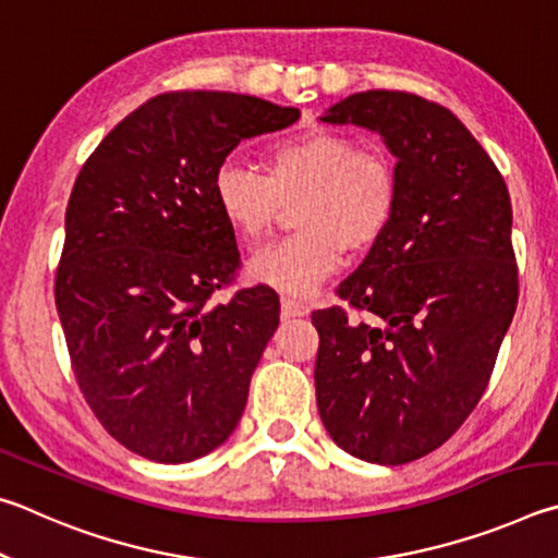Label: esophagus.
<instances>
[{"mask_svg": "<svg viewBox=\"0 0 558 558\" xmlns=\"http://www.w3.org/2000/svg\"><path fill=\"white\" fill-rule=\"evenodd\" d=\"M311 306L299 301L294 296H281V316L284 318H299V316H308Z\"/></svg>", "mask_w": 558, "mask_h": 558, "instance_id": "34e87169", "label": "esophagus"}]
</instances>
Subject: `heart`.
<instances>
[{
	"label": "heart",
	"mask_w": 558,
	"mask_h": 558,
	"mask_svg": "<svg viewBox=\"0 0 558 558\" xmlns=\"http://www.w3.org/2000/svg\"><path fill=\"white\" fill-rule=\"evenodd\" d=\"M264 175L225 163L213 179L222 220L242 244L271 230L281 203L301 198V232L254 254L247 274L271 289L306 296L338 271L350 252H367L385 238L397 210V171L389 156L357 149L355 140L324 126L271 144Z\"/></svg>",
	"instance_id": "1"
}]
</instances>
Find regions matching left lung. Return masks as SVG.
<instances>
[{"mask_svg":"<svg viewBox=\"0 0 558 558\" xmlns=\"http://www.w3.org/2000/svg\"><path fill=\"white\" fill-rule=\"evenodd\" d=\"M320 120L383 136L397 159L392 225L314 311L316 404L330 438L367 463L402 465L451 438L490 379L517 308L512 203L500 171L446 107L365 90Z\"/></svg>","mask_w":558,"mask_h":558,"instance_id":"1","label":"left lung"}]
</instances>
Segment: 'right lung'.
Masks as SVG:
<instances>
[{
	"label": "right lung",
	"mask_w": 558,
	"mask_h": 558,
	"mask_svg": "<svg viewBox=\"0 0 558 558\" xmlns=\"http://www.w3.org/2000/svg\"><path fill=\"white\" fill-rule=\"evenodd\" d=\"M296 120L252 95H156L77 173L56 308L83 397L136 456L191 463L240 424L279 296L262 284L208 304L240 264L213 179L242 140Z\"/></svg>",
	"instance_id": "1"
}]
</instances>
